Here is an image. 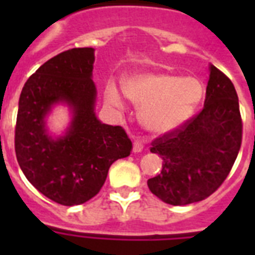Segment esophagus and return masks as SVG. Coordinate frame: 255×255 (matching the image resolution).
<instances>
[{
  "mask_svg": "<svg viewBox=\"0 0 255 255\" xmlns=\"http://www.w3.org/2000/svg\"><path fill=\"white\" fill-rule=\"evenodd\" d=\"M143 148H144V144L141 140H135V141H133V148H132L133 152H141L143 151Z\"/></svg>",
  "mask_w": 255,
  "mask_h": 255,
  "instance_id": "1",
  "label": "esophagus"
}]
</instances>
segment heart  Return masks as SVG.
<instances>
[{"label": "heart", "instance_id": "heart-1", "mask_svg": "<svg viewBox=\"0 0 255 255\" xmlns=\"http://www.w3.org/2000/svg\"><path fill=\"white\" fill-rule=\"evenodd\" d=\"M126 95L140 106V122L148 131L168 133L182 127L193 116L204 95L197 78H180L167 73H140L124 82ZM108 106L124 110V95L115 82L104 90Z\"/></svg>", "mask_w": 255, "mask_h": 255}]
</instances>
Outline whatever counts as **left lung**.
<instances>
[{"instance_id":"left-lung-1","label":"left lung","mask_w":255,"mask_h":255,"mask_svg":"<svg viewBox=\"0 0 255 255\" xmlns=\"http://www.w3.org/2000/svg\"><path fill=\"white\" fill-rule=\"evenodd\" d=\"M204 108L176 131L152 141L151 152L163 159L161 173L148 188L170 205L201 201L228 177L242 141V120L233 83L209 66Z\"/></svg>"}]
</instances>
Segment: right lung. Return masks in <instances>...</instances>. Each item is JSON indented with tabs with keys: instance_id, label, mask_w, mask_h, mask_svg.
<instances>
[{
	"instance_id": "add662e5",
	"label": "right lung",
	"mask_w": 255,
	"mask_h": 255,
	"mask_svg": "<svg viewBox=\"0 0 255 255\" xmlns=\"http://www.w3.org/2000/svg\"><path fill=\"white\" fill-rule=\"evenodd\" d=\"M92 47L71 49L43 63L22 88L15 124V155L26 178L42 194L73 206L99 193L114 161L131 153L120 126L95 115ZM66 104L72 122L61 136L49 135L45 116Z\"/></svg>"
}]
</instances>
